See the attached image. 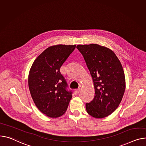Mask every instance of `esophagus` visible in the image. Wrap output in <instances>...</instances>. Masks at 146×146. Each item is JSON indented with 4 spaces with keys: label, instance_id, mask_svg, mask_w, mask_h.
Wrapping results in <instances>:
<instances>
[{
    "label": "esophagus",
    "instance_id": "34e87169",
    "mask_svg": "<svg viewBox=\"0 0 146 146\" xmlns=\"http://www.w3.org/2000/svg\"><path fill=\"white\" fill-rule=\"evenodd\" d=\"M79 92H80V88L75 89L74 91V93L75 94H77Z\"/></svg>",
    "mask_w": 146,
    "mask_h": 146
}]
</instances>
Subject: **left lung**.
Masks as SVG:
<instances>
[{"label": "left lung", "mask_w": 146, "mask_h": 146, "mask_svg": "<svg viewBox=\"0 0 146 146\" xmlns=\"http://www.w3.org/2000/svg\"><path fill=\"white\" fill-rule=\"evenodd\" d=\"M92 77L94 98L86 103L87 112L101 119L118 108L123 97L125 80L122 65L110 48L97 44L77 45Z\"/></svg>", "instance_id": "1"}]
</instances>
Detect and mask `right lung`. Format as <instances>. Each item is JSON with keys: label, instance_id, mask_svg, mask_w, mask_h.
<instances>
[{"label": "right lung", "instance_id": "obj_1", "mask_svg": "<svg viewBox=\"0 0 146 146\" xmlns=\"http://www.w3.org/2000/svg\"><path fill=\"white\" fill-rule=\"evenodd\" d=\"M76 45L57 44L47 48L34 61L28 77L29 88L38 109L48 117L65 113L72 98L60 69Z\"/></svg>", "mask_w": 146, "mask_h": 146}]
</instances>
